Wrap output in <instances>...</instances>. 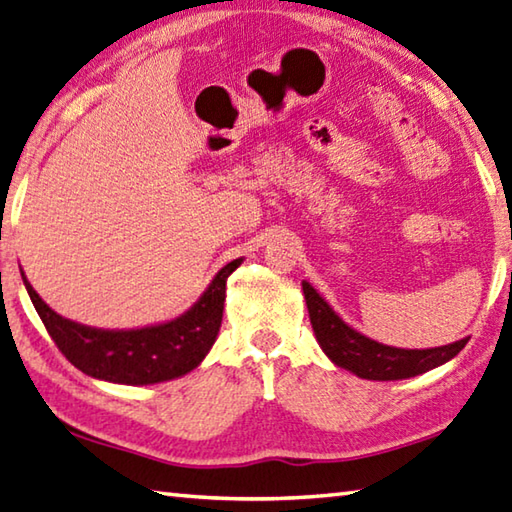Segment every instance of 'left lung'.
I'll return each mask as SVG.
<instances>
[{"instance_id": "1", "label": "left lung", "mask_w": 512, "mask_h": 512, "mask_svg": "<svg viewBox=\"0 0 512 512\" xmlns=\"http://www.w3.org/2000/svg\"><path fill=\"white\" fill-rule=\"evenodd\" d=\"M302 288L310 324H313L315 337L326 357L335 366L346 368L362 379L395 382V379H408L428 373V370L450 362L468 342V337H464L455 344L422 350L379 344L375 339L350 328L308 282H302Z\"/></svg>"}]
</instances>
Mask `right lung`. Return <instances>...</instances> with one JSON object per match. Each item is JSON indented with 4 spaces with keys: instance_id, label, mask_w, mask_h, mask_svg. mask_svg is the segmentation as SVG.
Instances as JSON below:
<instances>
[{
    "instance_id": "add662e5",
    "label": "right lung",
    "mask_w": 512,
    "mask_h": 512,
    "mask_svg": "<svg viewBox=\"0 0 512 512\" xmlns=\"http://www.w3.org/2000/svg\"><path fill=\"white\" fill-rule=\"evenodd\" d=\"M242 262V257L233 259L219 270L184 315L164 324L130 330L70 322L35 293L24 273L22 279L48 335L70 364L102 382L148 386L182 377L204 362L222 326L226 279Z\"/></svg>"
}]
</instances>
